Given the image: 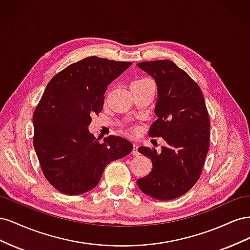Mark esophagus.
<instances>
[{"mask_svg":"<svg viewBox=\"0 0 250 250\" xmlns=\"http://www.w3.org/2000/svg\"><path fill=\"white\" fill-rule=\"evenodd\" d=\"M131 154L132 155H139V150H138V146L133 144V149L131 151Z\"/></svg>","mask_w":250,"mask_h":250,"instance_id":"esophagus-1","label":"esophagus"}]
</instances>
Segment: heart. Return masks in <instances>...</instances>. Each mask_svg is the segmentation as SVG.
I'll list each match as a JSON object with an SVG mask.
<instances>
[{
	"instance_id": "b5f03b06",
	"label": "heart",
	"mask_w": 250,
	"mask_h": 250,
	"mask_svg": "<svg viewBox=\"0 0 250 250\" xmlns=\"http://www.w3.org/2000/svg\"><path fill=\"white\" fill-rule=\"evenodd\" d=\"M152 81H151L149 78H140V79H137L134 80L132 83H131V87H138V86H143V85H146L148 84V83H151ZM142 131V128L138 125H134V126H130L129 128L127 129V132L133 135V137H137V135H139Z\"/></svg>"
}]
</instances>
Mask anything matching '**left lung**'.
<instances>
[{
    "label": "left lung",
    "mask_w": 250,
    "mask_h": 250,
    "mask_svg": "<svg viewBox=\"0 0 250 250\" xmlns=\"http://www.w3.org/2000/svg\"><path fill=\"white\" fill-rule=\"evenodd\" d=\"M138 66L152 76L157 85V120L149 135L162 137L167 144L160 153L149 147L139 148L153 167L137 184L150 197L175 199L197 183L206 162L210 128L206 101L197 82L171 60L143 62Z\"/></svg>",
    "instance_id": "left-lung-1"
}]
</instances>
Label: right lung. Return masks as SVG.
<instances>
[{
	"instance_id": "obj_1",
	"label": "right lung",
	"mask_w": 250,
	"mask_h": 250,
	"mask_svg": "<svg viewBox=\"0 0 250 250\" xmlns=\"http://www.w3.org/2000/svg\"><path fill=\"white\" fill-rule=\"evenodd\" d=\"M132 64L90 56L53 77L33 113V145L44 177L65 195L88 192L112 161L132 151V144L108 135L100 143L88 131L101 112L109 83Z\"/></svg>"
}]
</instances>
